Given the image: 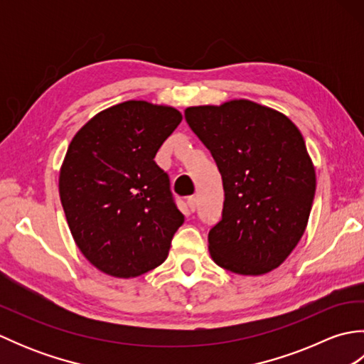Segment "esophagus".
<instances>
[{"mask_svg":"<svg viewBox=\"0 0 364 364\" xmlns=\"http://www.w3.org/2000/svg\"><path fill=\"white\" fill-rule=\"evenodd\" d=\"M197 205H198V202H197V197L192 196V197H189V198H188V206L191 208V211H192V213H194V211L197 210Z\"/></svg>","mask_w":364,"mask_h":364,"instance_id":"34e87169","label":"esophagus"}]
</instances>
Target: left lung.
Segmentation results:
<instances>
[{
	"instance_id": "obj_1",
	"label": "left lung",
	"mask_w": 364,
	"mask_h": 364,
	"mask_svg": "<svg viewBox=\"0 0 364 364\" xmlns=\"http://www.w3.org/2000/svg\"><path fill=\"white\" fill-rule=\"evenodd\" d=\"M218 164L222 218L208 233L218 266L261 275L289 257L306 228L316 191L313 162L297 127L249 100L184 111Z\"/></svg>"
}]
</instances>
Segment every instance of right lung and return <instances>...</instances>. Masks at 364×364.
I'll list each match as a JSON object with an SVG mask.
<instances>
[{
	"label": "right lung",
	"instance_id": "add662e5",
	"mask_svg": "<svg viewBox=\"0 0 364 364\" xmlns=\"http://www.w3.org/2000/svg\"><path fill=\"white\" fill-rule=\"evenodd\" d=\"M181 119L133 100L95 115L68 145L60 203L76 245L102 272L137 277L167 258L184 215L154 156Z\"/></svg>",
	"mask_w": 364,
	"mask_h": 364
}]
</instances>
